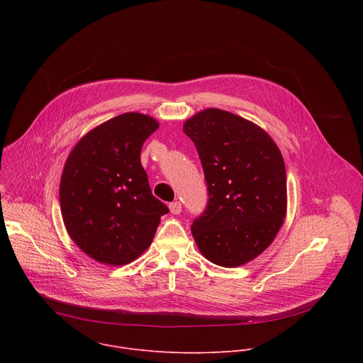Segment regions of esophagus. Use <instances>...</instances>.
<instances>
[{"label":"esophagus","instance_id":"34e87169","mask_svg":"<svg viewBox=\"0 0 363 363\" xmlns=\"http://www.w3.org/2000/svg\"><path fill=\"white\" fill-rule=\"evenodd\" d=\"M169 211H171L174 216L181 214V211H182V205H181V202H179V201H175V202L169 203Z\"/></svg>","mask_w":363,"mask_h":363}]
</instances>
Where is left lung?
Returning <instances> with one entry per match:
<instances>
[{
  "mask_svg": "<svg viewBox=\"0 0 363 363\" xmlns=\"http://www.w3.org/2000/svg\"><path fill=\"white\" fill-rule=\"evenodd\" d=\"M196 146L208 203L191 227L201 254L240 267L276 238L287 213L286 167L272 136L227 111L203 109L184 122Z\"/></svg>",
  "mask_w": 363,
  "mask_h": 363,
  "instance_id": "1",
  "label": "left lung"
}]
</instances>
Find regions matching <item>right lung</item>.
Segmentation results:
<instances>
[{
    "label": "right lung",
    "mask_w": 363,
    "mask_h": 363,
    "mask_svg": "<svg viewBox=\"0 0 363 363\" xmlns=\"http://www.w3.org/2000/svg\"><path fill=\"white\" fill-rule=\"evenodd\" d=\"M158 128L149 115H119L89 130L66 160L59 191L63 223L76 245L99 263L136 260L169 211L152 195L140 164L142 145Z\"/></svg>",
    "instance_id": "1"
}]
</instances>
